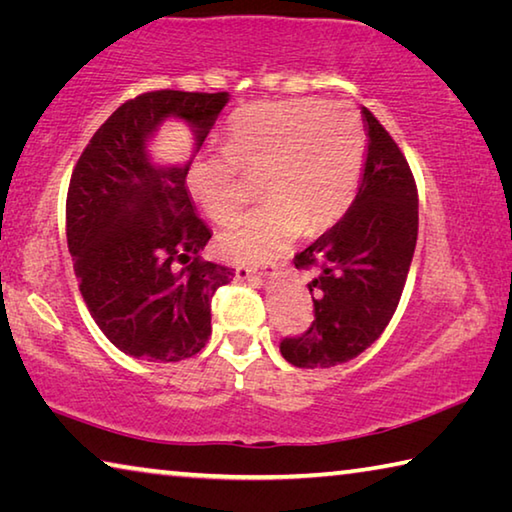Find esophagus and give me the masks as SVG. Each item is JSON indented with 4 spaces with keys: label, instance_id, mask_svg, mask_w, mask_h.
Masks as SVG:
<instances>
[{
    "label": "esophagus",
    "instance_id": "obj_1",
    "mask_svg": "<svg viewBox=\"0 0 512 512\" xmlns=\"http://www.w3.org/2000/svg\"><path fill=\"white\" fill-rule=\"evenodd\" d=\"M277 271L275 264H262V266H248V264H241L237 266V277L241 280H248V277H273Z\"/></svg>",
    "mask_w": 512,
    "mask_h": 512
}]
</instances>
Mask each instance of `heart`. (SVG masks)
I'll use <instances>...</instances> for the list:
<instances>
[{
  "label": "heart",
  "mask_w": 512,
  "mask_h": 512,
  "mask_svg": "<svg viewBox=\"0 0 512 512\" xmlns=\"http://www.w3.org/2000/svg\"><path fill=\"white\" fill-rule=\"evenodd\" d=\"M366 133L357 112L314 99L255 103L232 119L228 153H210L189 171V189L214 221H228L250 198L244 180L262 178L257 210L241 214L219 235L239 262H264L307 232L325 230L357 192Z\"/></svg>",
  "instance_id": "heart-1"
}]
</instances>
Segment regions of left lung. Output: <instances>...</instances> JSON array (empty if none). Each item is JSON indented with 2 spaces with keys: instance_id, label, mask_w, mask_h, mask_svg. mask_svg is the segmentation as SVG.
<instances>
[{
  "instance_id": "8db88e82",
  "label": "left lung",
  "mask_w": 512,
  "mask_h": 512,
  "mask_svg": "<svg viewBox=\"0 0 512 512\" xmlns=\"http://www.w3.org/2000/svg\"><path fill=\"white\" fill-rule=\"evenodd\" d=\"M368 153L350 210L293 257L314 273V316L305 334L282 339L298 368H332L375 343L400 305L418 241V189L404 153L368 108Z\"/></svg>"
}]
</instances>
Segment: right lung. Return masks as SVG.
<instances>
[{"label": "right lung", "mask_w": 512, "mask_h": 512, "mask_svg": "<svg viewBox=\"0 0 512 512\" xmlns=\"http://www.w3.org/2000/svg\"><path fill=\"white\" fill-rule=\"evenodd\" d=\"M228 92L155 90L121 103L92 135L67 189V248L94 323L128 357L183 361L212 334V296L235 271L205 262L212 232L194 212L187 164L160 167L146 144L169 117L198 151Z\"/></svg>", "instance_id": "right-lung-1"}]
</instances>
